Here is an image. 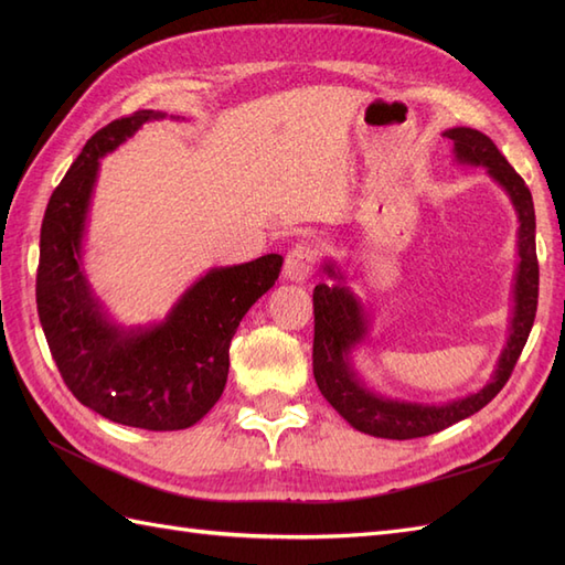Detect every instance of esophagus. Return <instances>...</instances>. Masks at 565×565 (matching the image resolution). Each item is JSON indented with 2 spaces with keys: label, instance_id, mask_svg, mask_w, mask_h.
<instances>
[{
  "label": "esophagus",
  "instance_id": "1",
  "mask_svg": "<svg viewBox=\"0 0 565 565\" xmlns=\"http://www.w3.org/2000/svg\"><path fill=\"white\" fill-rule=\"evenodd\" d=\"M316 271V249L306 245V243H298L289 255H286L284 262V279L296 281V284H303L310 274Z\"/></svg>",
  "mask_w": 565,
  "mask_h": 565
}]
</instances>
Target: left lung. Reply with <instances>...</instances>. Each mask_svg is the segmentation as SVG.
<instances>
[{"label":"left lung","mask_w":565,"mask_h":565,"mask_svg":"<svg viewBox=\"0 0 565 565\" xmlns=\"http://www.w3.org/2000/svg\"><path fill=\"white\" fill-rule=\"evenodd\" d=\"M454 142V158L459 164L486 167L488 177L510 196L514 213H518V271H514L512 286V318L510 338L502 347L493 376L486 386L447 403H413L381 395L369 388L364 379L356 374L352 352L362 344L369 334V318L364 306L344 284V274L334 262L322 264L334 284H318L313 291V316H316V338H313V376L320 393L354 429L371 437L383 439H415L427 437L435 431L447 429L454 423L471 417L481 411L505 386L514 364L530 338L536 298H539V262H536V218L532 191L526 189L524 179L514 172V167L502 158L495 142L476 128H449L441 134Z\"/></svg>","instance_id":"left-lung-1"}]
</instances>
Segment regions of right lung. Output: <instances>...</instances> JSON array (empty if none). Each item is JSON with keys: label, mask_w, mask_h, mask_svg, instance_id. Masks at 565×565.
<instances>
[{"label": "right lung", "mask_w": 565, "mask_h": 565, "mask_svg": "<svg viewBox=\"0 0 565 565\" xmlns=\"http://www.w3.org/2000/svg\"><path fill=\"white\" fill-rule=\"evenodd\" d=\"M164 116L142 109L87 140L47 201L35 276L41 326L72 395L111 423L152 431L186 429L218 403L239 320L271 289L284 264L281 255H264L213 267L148 328H124L109 318L82 264L99 160L142 124Z\"/></svg>", "instance_id": "1"}]
</instances>
